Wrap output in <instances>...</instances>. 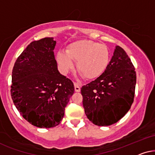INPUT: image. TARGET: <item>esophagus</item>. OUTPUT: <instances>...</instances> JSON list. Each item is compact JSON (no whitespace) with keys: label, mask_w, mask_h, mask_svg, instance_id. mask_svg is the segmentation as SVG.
I'll list each match as a JSON object with an SVG mask.
<instances>
[{"label":"esophagus","mask_w":155,"mask_h":155,"mask_svg":"<svg viewBox=\"0 0 155 155\" xmlns=\"http://www.w3.org/2000/svg\"><path fill=\"white\" fill-rule=\"evenodd\" d=\"M74 89H75L76 92H79L81 91V86L79 84L74 83Z\"/></svg>","instance_id":"34e87169"}]
</instances>
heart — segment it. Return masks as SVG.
I'll return each mask as SVG.
<instances>
[{
  "mask_svg": "<svg viewBox=\"0 0 155 155\" xmlns=\"http://www.w3.org/2000/svg\"><path fill=\"white\" fill-rule=\"evenodd\" d=\"M57 63L64 73L73 69L74 61L81 75L87 79H95L104 73L110 62V51L106 45L82 40L69 45L67 51H59Z\"/></svg>",
  "mask_w": 155,
  "mask_h": 155,
  "instance_id": "b5f03b06",
  "label": "heart"
}]
</instances>
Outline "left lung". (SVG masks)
Segmentation results:
<instances>
[{
  "instance_id": "8db88e82",
  "label": "left lung",
  "mask_w": 155,
  "mask_h": 155,
  "mask_svg": "<svg viewBox=\"0 0 155 155\" xmlns=\"http://www.w3.org/2000/svg\"><path fill=\"white\" fill-rule=\"evenodd\" d=\"M135 85V67L124 49L116 46L104 73L81 88L88 119L98 126L117 123L133 104Z\"/></svg>"
}]
</instances>
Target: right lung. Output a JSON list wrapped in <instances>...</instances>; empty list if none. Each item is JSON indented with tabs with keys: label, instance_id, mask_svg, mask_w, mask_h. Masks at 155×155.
Listing matches in <instances>:
<instances>
[{
	"label": "right lung",
	"instance_id": "add662e5",
	"mask_svg": "<svg viewBox=\"0 0 155 155\" xmlns=\"http://www.w3.org/2000/svg\"><path fill=\"white\" fill-rule=\"evenodd\" d=\"M53 38L33 41L18 57L12 72L11 97L28 122L41 128L58 125L74 93L71 80L59 73Z\"/></svg>",
	"mask_w": 155,
	"mask_h": 155
}]
</instances>
